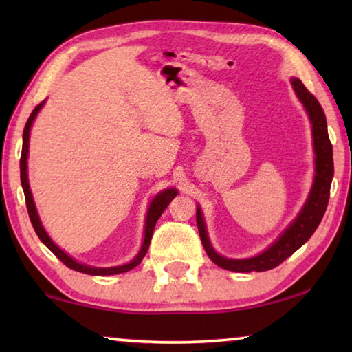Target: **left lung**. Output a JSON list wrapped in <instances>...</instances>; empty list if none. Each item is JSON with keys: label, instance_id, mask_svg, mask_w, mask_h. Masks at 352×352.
Masks as SVG:
<instances>
[{"label": "left lung", "instance_id": "1", "mask_svg": "<svg viewBox=\"0 0 352 352\" xmlns=\"http://www.w3.org/2000/svg\"><path fill=\"white\" fill-rule=\"evenodd\" d=\"M296 96L300 98L302 105L306 107L312 122V136H314V151H315V180L311 190V195L302 208L300 216H298L294 223L284 231L281 237L273 243V245L265 250L264 253L250 259H226L223 256L214 252L210 239L206 236V228L204 217H201L200 208H197V226L201 243L206 254L214 264L222 267L225 270L231 272H265L275 269L281 262H284L289 256L294 254L302 243H306L311 236L318 228V225L323 219L327 201H329L331 194V183L333 177V158H332V144L327 135V124L324 111L321 109L317 98L307 90L300 79L292 80Z\"/></svg>", "mask_w": 352, "mask_h": 352}]
</instances>
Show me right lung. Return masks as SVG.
I'll list each match as a JSON object with an SVG mask.
<instances>
[{"label": "right lung", "instance_id": "obj_1", "mask_svg": "<svg viewBox=\"0 0 352 352\" xmlns=\"http://www.w3.org/2000/svg\"><path fill=\"white\" fill-rule=\"evenodd\" d=\"M43 102H40L35 109L32 110L31 116H29L25 130H23V148H21V158H20V177H21V186L23 190H25V199H26V206H28V212H29V219H31V223L34 226L35 233L40 237V241L45 243V245L51 250L52 253H54L58 259H60L65 265L69 267V269H73L76 272H80V273H87V275H98V276H105V275H118V273H124V272H129L135 269L136 265L141 264L142 258H144L148 245H151V239H152V234H153V228L155 225H157V220L160 219V216L164 212L166 208L170 204V200L175 197L177 195V190L175 189H166L163 192H160L157 197L152 200L151 206H148V212H147V219H146V233H144V243H142V247L140 250V253L136 258L129 262L126 265H119V267H110V269H96V267H90V265H83L79 264V262H76L73 258H69V256L62 252L60 248H58L54 242L51 241V237L46 234V231L43 226H41V222L38 219V214L37 210H35V205H34V199H32V194H31V189H29V183H28V148H29V132H31V126L34 122L35 116H37V113L40 111L41 107H43Z\"/></svg>", "mask_w": 352, "mask_h": 352}]
</instances>
